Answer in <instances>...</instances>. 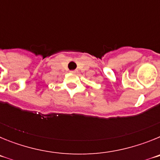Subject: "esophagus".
I'll return each instance as SVG.
<instances>
[{
    "label": "esophagus",
    "instance_id": "1",
    "mask_svg": "<svg viewBox=\"0 0 160 160\" xmlns=\"http://www.w3.org/2000/svg\"><path fill=\"white\" fill-rule=\"evenodd\" d=\"M71 72L72 73H78V70H71Z\"/></svg>",
    "mask_w": 160,
    "mask_h": 160
}]
</instances>
